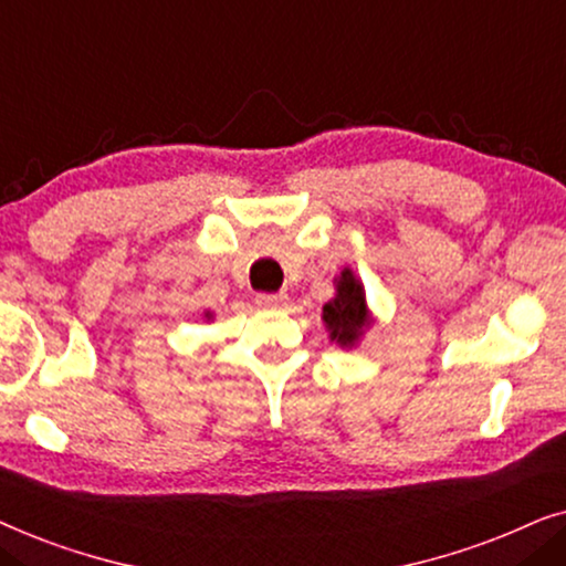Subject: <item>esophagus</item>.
<instances>
[{
  "label": "esophagus",
  "instance_id": "34e87169",
  "mask_svg": "<svg viewBox=\"0 0 566 566\" xmlns=\"http://www.w3.org/2000/svg\"><path fill=\"white\" fill-rule=\"evenodd\" d=\"M258 304L262 308H281L289 304V296H285V293H260Z\"/></svg>",
  "mask_w": 566,
  "mask_h": 566
}]
</instances>
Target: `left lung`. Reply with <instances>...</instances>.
Listing matches in <instances>:
<instances>
[{"label": "left lung", "instance_id": "8db88e82", "mask_svg": "<svg viewBox=\"0 0 566 566\" xmlns=\"http://www.w3.org/2000/svg\"><path fill=\"white\" fill-rule=\"evenodd\" d=\"M322 322L332 343L347 347V350L358 345L370 324L376 322L368 308L366 289H363L360 277L353 273V268H343L339 275H335V296L322 306Z\"/></svg>", "mask_w": 566, "mask_h": 566}]
</instances>
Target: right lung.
<instances>
[{
    "label": "right lung",
    "instance_id": "obj_1",
    "mask_svg": "<svg viewBox=\"0 0 566 566\" xmlns=\"http://www.w3.org/2000/svg\"><path fill=\"white\" fill-rule=\"evenodd\" d=\"M211 316H213L211 312H206V319H211Z\"/></svg>",
    "mask_w": 566,
    "mask_h": 566
}]
</instances>
